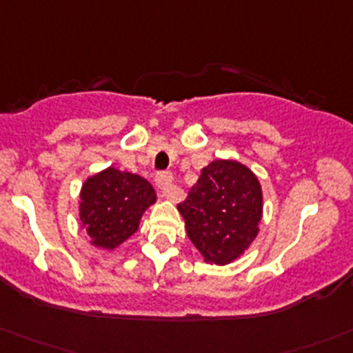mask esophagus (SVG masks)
Here are the masks:
<instances>
[{
  "label": "esophagus",
  "mask_w": 353,
  "mask_h": 353,
  "mask_svg": "<svg viewBox=\"0 0 353 353\" xmlns=\"http://www.w3.org/2000/svg\"><path fill=\"white\" fill-rule=\"evenodd\" d=\"M154 181H157V186H158V190H160L161 196H165V199H169V200L177 199V188H176V184H174L172 174L160 172V174H157Z\"/></svg>",
  "instance_id": "esophagus-1"
}]
</instances>
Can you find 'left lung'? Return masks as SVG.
<instances>
[{
	"label": "left lung",
	"instance_id": "8db88e82",
	"mask_svg": "<svg viewBox=\"0 0 353 353\" xmlns=\"http://www.w3.org/2000/svg\"><path fill=\"white\" fill-rule=\"evenodd\" d=\"M177 210L203 259L210 265H228L258 236L263 216L261 184L240 161L214 160L203 167Z\"/></svg>",
	"mask_w": 353,
	"mask_h": 353
}]
</instances>
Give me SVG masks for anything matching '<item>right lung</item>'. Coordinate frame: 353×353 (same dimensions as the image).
I'll return each instance as SVG.
<instances>
[{"instance_id": "1", "label": "right lung", "mask_w": 353, "mask_h": 353, "mask_svg": "<svg viewBox=\"0 0 353 353\" xmlns=\"http://www.w3.org/2000/svg\"><path fill=\"white\" fill-rule=\"evenodd\" d=\"M154 202L157 193L144 177L108 167L81 186V226L92 245L113 251L137 232L141 217Z\"/></svg>"}]
</instances>
